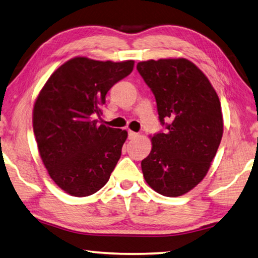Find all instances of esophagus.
<instances>
[{
  "instance_id": "1",
  "label": "esophagus",
  "mask_w": 258,
  "mask_h": 258,
  "mask_svg": "<svg viewBox=\"0 0 258 258\" xmlns=\"http://www.w3.org/2000/svg\"><path fill=\"white\" fill-rule=\"evenodd\" d=\"M138 137V134L137 133H134V132H128V138L130 141H133V139H136Z\"/></svg>"
}]
</instances>
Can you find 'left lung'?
I'll use <instances>...</instances> for the list:
<instances>
[{"label":"left lung","instance_id":"left-lung-1","mask_svg":"<svg viewBox=\"0 0 258 258\" xmlns=\"http://www.w3.org/2000/svg\"><path fill=\"white\" fill-rule=\"evenodd\" d=\"M137 70L154 94L166 128L151 138L152 151L142 161L144 178L161 195L181 196L204 179L218 152L223 135L219 96L187 58L143 61Z\"/></svg>","mask_w":258,"mask_h":258}]
</instances>
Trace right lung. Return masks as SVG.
<instances>
[{
  "mask_svg": "<svg viewBox=\"0 0 258 258\" xmlns=\"http://www.w3.org/2000/svg\"><path fill=\"white\" fill-rule=\"evenodd\" d=\"M135 61L77 56L57 68L33 110L34 134L49 177L76 197L104 187L121 156L125 130L97 123L108 90L132 74Z\"/></svg>",
  "mask_w": 258,
  "mask_h": 258,
  "instance_id": "obj_1",
  "label": "right lung"
}]
</instances>
